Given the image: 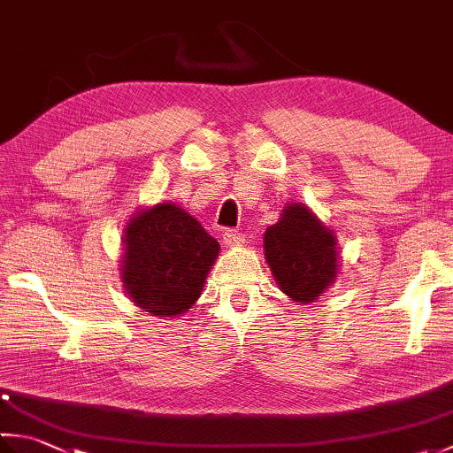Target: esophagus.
<instances>
[{"label": "esophagus", "mask_w": 453, "mask_h": 453, "mask_svg": "<svg viewBox=\"0 0 453 453\" xmlns=\"http://www.w3.org/2000/svg\"><path fill=\"white\" fill-rule=\"evenodd\" d=\"M221 239H224L226 245L235 247L243 243V234L235 232V229H224V232H221Z\"/></svg>", "instance_id": "1"}]
</instances>
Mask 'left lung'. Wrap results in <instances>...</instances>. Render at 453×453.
<instances>
[{"mask_svg": "<svg viewBox=\"0 0 453 453\" xmlns=\"http://www.w3.org/2000/svg\"><path fill=\"white\" fill-rule=\"evenodd\" d=\"M265 257L280 290L294 302L319 297L336 276V242L305 204H288L265 234Z\"/></svg>", "mask_w": 453, "mask_h": 453, "instance_id": "obj_1", "label": "left lung"}]
</instances>
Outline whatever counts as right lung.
Listing matches in <instances>:
<instances>
[{
    "mask_svg": "<svg viewBox=\"0 0 453 453\" xmlns=\"http://www.w3.org/2000/svg\"><path fill=\"white\" fill-rule=\"evenodd\" d=\"M218 253V242L196 218L159 202L138 211L124 232V288L143 311L177 317L200 297Z\"/></svg>",
    "mask_w": 453,
    "mask_h": 453,
    "instance_id": "add662e5",
    "label": "right lung"
}]
</instances>
